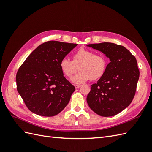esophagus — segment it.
I'll list each match as a JSON object with an SVG mask.
<instances>
[{
	"label": "esophagus",
	"instance_id": "34e87169",
	"mask_svg": "<svg viewBox=\"0 0 152 152\" xmlns=\"http://www.w3.org/2000/svg\"><path fill=\"white\" fill-rule=\"evenodd\" d=\"M75 87L76 89H79L81 87V86L80 85H75Z\"/></svg>",
	"mask_w": 152,
	"mask_h": 152
}]
</instances>
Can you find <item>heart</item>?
Masks as SVG:
<instances>
[{"mask_svg":"<svg viewBox=\"0 0 152 152\" xmlns=\"http://www.w3.org/2000/svg\"><path fill=\"white\" fill-rule=\"evenodd\" d=\"M107 66V59L102 54H95L93 50L80 49L73 56L72 61L64 58L59 67L66 77L70 78L77 72L79 67L80 72L71 79L74 84H83L91 79H100L106 71Z\"/></svg>","mask_w":152,"mask_h":152,"instance_id":"b5f03b06","label":"heart"}]
</instances>
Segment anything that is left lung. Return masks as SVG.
<instances>
[{
    "label": "left lung",
    "mask_w": 152,
    "mask_h": 152,
    "mask_svg": "<svg viewBox=\"0 0 152 152\" xmlns=\"http://www.w3.org/2000/svg\"><path fill=\"white\" fill-rule=\"evenodd\" d=\"M110 59L104 75L87 96L90 108L102 117L114 116L127 108L134 98L140 71L136 58L125 47L110 42L88 44Z\"/></svg>",
    "instance_id": "8db88e82"
}]
</instances>
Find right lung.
I'll return each instance as SVG.
<instances>
[{
	"label": "right lung",
	"mask_w": 152,
	"mask_h": 152,
	"mask_svg": "<svg viewBox=\"0 0 152 152\" xmlns=\"http://www.w3.org/2000/svg\"><path fill=\"white\" fill-rule=\"evenodd\" d=\"M77 44L48 41L34 49L18 70L17 90L31 112L53 117L70 102L75 88L63 76L59 63Z\"/></svg>",
	"instance_id": "1"
}]
</instances>
